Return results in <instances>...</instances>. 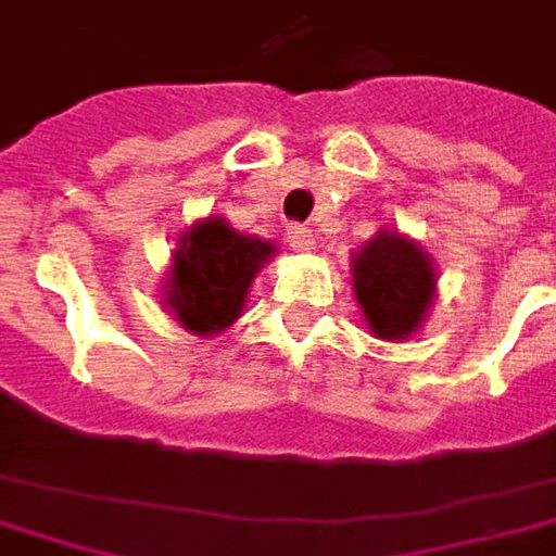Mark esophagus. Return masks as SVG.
Here are the masks:
<instances>
[{
    "instance_id": "esophagus-1",
    "label": "esophagus",
    "mask_w": 556,
    "mask_h": 556,
    "mask_svg": "<svg viewBox=\"0 0 556 556\" xmlns=\"http://www.w3.org/2000/svg\"><path fill=\"white\" fill-rule=\"evenodd\" d=\"M289 247L298 252H309L316 247V238L306 225H289Z\"/></svg>"
}]
</instances>
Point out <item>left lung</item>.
I'll use <instances>...</instances> for the list:
<instances>
[{
	"instance_id": "8db88e82",
	"label": "left lung",
	"mask_w": 556,
	"mask_h": 556,
	"mask_svg": "<svg viewBox=\"0 0 556 556\" xmlns=\"http://www.w3.org/2000/svg\"><path fill=\"white\" fill-rule=\"evenodd\" d=\"M352 282L379 340H406L418 331L437 294L430 255L397 231H379L352 255Z\"/></svg>"
}]
</instances>
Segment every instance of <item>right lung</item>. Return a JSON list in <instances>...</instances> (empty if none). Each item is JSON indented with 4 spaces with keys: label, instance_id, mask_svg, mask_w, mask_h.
I'll list each match as a JSON object with an SVG mask.
<instances>
[{
    "label": "right lung",
    "instance_id": "right-lung-1",
    "mask_svg": "<svg viewBox=\"0 0 556 556\" xmlns=\"http://www.w3.org/2000/svg\"><path fill=\"white\" fill-rule=\"evenodd\" d=\"M277 247L240 235L223 216H207L180 235L162 304L186 331L213 337L231 328L262 265Z\"/></svg>",
    "mask_w": 556,
    "mask_h": 556
}]
</instances>
